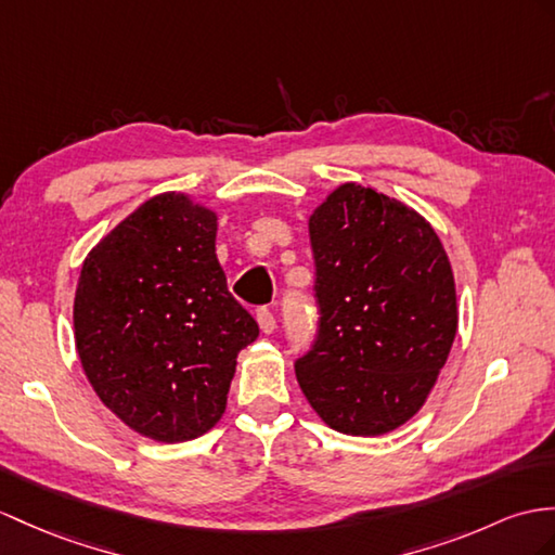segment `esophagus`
<instances>
[{
	"mask_svg": "<svg viewBox=\"0 0 555 555\" xmlns=\"http://www.w3.org/2000/svg\"><path fill=\"white\" fill-rule=\"evenodd\" d=\"M256 320H259V327H261L263 334H273L275 327H278L275 315L270 313L268 308H259V310H256Z\"/></svg>",
	"mask_w": 555,
	"mask_h": 555,
	"instance_id": "obj_1",
	"label": "esophagus"
}]
</instances>
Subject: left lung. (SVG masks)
Masks as SVG:
<instances>
[{
	"label": "left lung",
	"instance_id": "1",
	"mask_svg": "<svg viewBox=\"0 0 555 555\" xmlns=\"http://www.w3.org/2000/svg\"><path fill=\"white\" fill-rule=\"evenodd\" d=\"M318 336L296 379L322 422L382 436L426 402L456 334L454 275L430 223L344 183L310 216Z\"/></svg>",
	"mask_w": 555,
	"mask_h": 555
}]
</instances>
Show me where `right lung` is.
Instances as JSON below:
<instances>
[{
    "mask_svg": "<svg viewBox=\"0 0 555 555\" xmlns=\"http://www.w3.org/2000/svg\"><path fill=\"white\" fill-rule=\"evenodd\" d=\"M216 214L151 197L91 249L75 294V344L103 404L137 434L193 440L225 410L237 353L259 324L228 292Z\"/></svg>",
    "mask_w": 555,
    "mask_h": 555,
    "instance_id": "right-lung-1",
    "label": "right lung"
}]
</instances>
